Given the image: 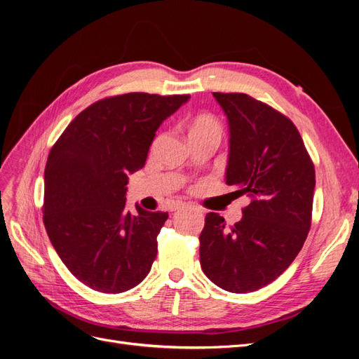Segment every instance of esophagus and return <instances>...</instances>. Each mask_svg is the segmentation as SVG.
Here are the masks:
<instances>
[{
  "instance_id": "1",
  "label": "esophagus",
  "mask_w": 359,
  "mask_h": 359,
  "mask_svg": "<svg viewBox=\"0 0 359 359\" xmlns=\"http://www.w3.org/2000/svg\"><path fill=\"white\" fill-rule=\"evenodd\" d=\"M182 208H187V205L186 203H182V202H177V203H173L172 205V211H180V210H182Z\"/></svg>"
}]
</instances>
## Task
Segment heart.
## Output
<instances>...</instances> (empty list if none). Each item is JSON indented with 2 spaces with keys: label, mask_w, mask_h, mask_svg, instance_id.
<instances>
[{
  "label": "heart",
  "mask_w": 359,
  "mask_h": 359,
  "mask_svg": "<svg viewBox=\"0 0 359 359\" xmlns=\"http://www.w3.org/2000/svg\"><path fill=\"white\" fill-rule=\"evenodd\" d=\"M214 135L222 137V126L211 115H199L193 119L189 126V136H202Z\"/></svg>",
  "instance_id": "obj_1"
}]
</instances>
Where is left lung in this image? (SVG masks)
<instances>
[{"instance_id":"obj_1","label":"left lung","mask_w":359,"mask_h":359,"mask_svg":"<svg viewBox=\"0 0 359 359\" xmlns=\"http://www.w3.org/2000/svg\"><path fill=\"white\" fill-rule=\"evenodd\" d=\"M212 94L229 124L226 184L250 203L231 231L223 217L206 214L201 266L227 292H253L283 274L306 241L314 166L289 118L243 93Z\"/></svg>"}]
</instances>
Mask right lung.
<instances>
[{
    "label": "right lung",
    "mask_w": 359,
    "mask_h": 359,
    "mask_svg": "<svg viewBox=\"0 0 359 359\" xmlns=\"http://www.w3.org/2000/svg\"><path fill=\"white\" fill-rule=\"evenodd\" d=\"M190 95L128 93L86 107L52 147L43 223L70 273L88 287L137 286L157 256L168 212L126 208L128 175L142 169L157 128Z\"/></svg>",
    "instance_id": "1"
}]
</instances>
